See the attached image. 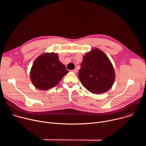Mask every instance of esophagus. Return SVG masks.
<instances>
[{"mask_svg":"<svg viewBox=\"0 0 146 146\" xmlns=\"http://www.w3.org/2000/svg\"><path fill=\"white\" fill-rule=\"evenodd\" d=\"M72 72H73V73H76L77 72V70L76 69H74V70H72Z\"/></svg>","mask_w":146,"mask_h":146,"instance_id":"obj_1","label":"esophagus"}]
</instances>
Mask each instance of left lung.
<instances>
[{"instance_id":"8db88e82","label":"left lung","mask_w":146,"mask_h":146,"mask_svg":"<svg viewBox=\"0 0 146 146\" xmlns=\"http://www.w3.org/2000/svg\"><path fill=\"white\" fill-rule=\"evenodd\" d=\"M78 78L88 91L100 94L111 88L115 75L108 56L99 48H94L83 56Z\"/></svg>"}]
</instances>
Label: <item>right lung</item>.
I'll return each mask as SVG.
<instances>
[{"mask_svg":"<svg viewBox=\"0 0 146 146\" xmlns=\"http://www.w3.org/2000/svg\"><path fill=\"white\" fill-rule=\"evenodd\" d=\"M68 73L65 65L59 60L58 54L44 53L34 61L30 72L33 86L41 90L54 87Z\"/></svg>","mask_w":146,"mask_h":146,"instance_id":"1","label":"right lung"}]
</instances>
